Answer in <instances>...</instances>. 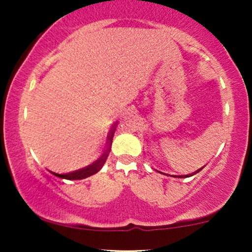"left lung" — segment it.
I'll return each instance as SVG.
<instances>
[{"label": "left lung", "mask_w": 252, "mask_h": 252, "mask_svg": "<svg viewBox=\"0 0 252 252\" xmlns=\"http://www.w3.org/2000/svg\"><path fill=\"white\" fill-rule=\"evenodd\" d=\"M200 170H201V168L200 169H198V170H196V172L195 173H198V172H200ZM195 173H193V174H195ZM190 175V174H189ZM187 176H189V175H187Z\"/></svg>", "instance_id": "obj_1"}]
</instances>
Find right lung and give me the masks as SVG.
Returning a JSON list of instances; mask_svg holds the SVG:
<instances>
[{"mask_svg":"<svg viewBox=\"0 0 252 252\" xmlns=\"http://www.w3.org/2000/svg\"><path fill=\"white\" fill-rule=\"evenodd\" d=\"M115 130H116V124H114V126H112V128L109 132L108 146H106V150L104 152V154L100 156L99 158H98L96 162L90 164V166L85 167V168H83V169L76 170V172H72V173H67V174H56V173H53V174L59 176V178L67 179V180H80V179H85V178H88V176H91V175L96 174L97 172H99V170L102 169L103 164L105 163L106 158H108L110 150H111L112 137H114Z\"/></svg>","mask_w":252,"mask_h":252,"instance_id":"right-lung-1","label":"right lung"}]
</instances>
